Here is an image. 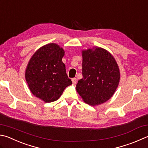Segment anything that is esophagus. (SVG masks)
<instances>
[{"label":"esophagus","instance_id":"esophagus-1","mask_svg":"<svg viewBox=\"0 0 148 148\" xmlns=\"http://www.w3.org/2000/svg\"><path fill=\"white\" fill-rule=\"evenodd\" d=\"M72 83H73L74 85H76V82H77V79L76 78H72Z\"/></svg>","mask_w":148,"mask_h":148}]
</instances>
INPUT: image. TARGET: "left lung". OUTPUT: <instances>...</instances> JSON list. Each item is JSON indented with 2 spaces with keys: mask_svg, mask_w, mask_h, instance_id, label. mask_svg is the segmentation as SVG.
<instances>
[{
  "mask_svg": "<svg viewBox=\"0 0 148 148\" xmlns=\"http://www.w3.org/2000/svg\"><path fill=\"white\" fill-rule=\"evenodd\" d=\"M82 75L76 90L83 100L98 106L111 98L119 84L120 74L113 56L100 47L82 50Z\"/></svg>",
  "mask_w": 148,
  "mask_h": 148,
  "instance_id": "left-lung-1",
  "label": "left lung"
}]
</instances>
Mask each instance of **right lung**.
Wrapping results in <instances>:
<instances>
[{
    "mask_svg": "<svg viewBox=\"0 0 148 148\" xmlns=\"http://www.w3.org/2000/svg\"><path fill=\"white\" fill-rule=\"evenodd\" d=\"M65 51L56 43L39 48L32 56L25 72L31 92L46 103L56 101L72 84L62 58Z\"/></svg>",
    "mask_w": 148,
    "mask_h": 148,
    "instance_id": "1",
    "label": "right lung"
}]
</instances>
